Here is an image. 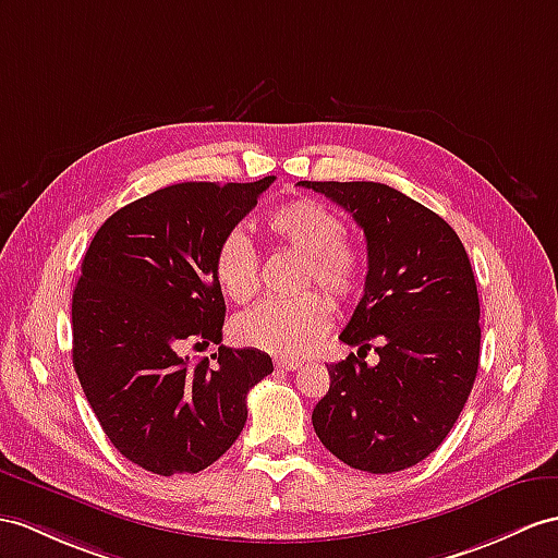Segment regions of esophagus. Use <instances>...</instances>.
Instances as JSON below:
<instances>
[{"mask_svg":"<svg viewBox=\"0 0 558 558\" xmlns=\"http://www.w3.org/2000/svg\"><path fill=\"white\" fill-rule=\"evenodd\" d=\"M275 364H277L279 372H295V369H301V366H303V362L289 360V357H279V360H275Z\"/></svg>","mask_w":558,"mask_h":558,"instance_id":"34e87169","label":"esophagus"}]
</instances>
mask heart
Wrapping results in <instances>:
<instances>
[{"mask_svg": "<svg viewBox=\"0 0 558 558\" xmlns=\"http://www.w3.org/2000/svg\"><path fill=\"white\" fill-rule=\"evenodd\" d=\"M265 234L277 248L303 257L301 287L315 283L336 303L355 298L364 281V257L355 243L343 236V222L331 208L315 198H293L265 217ZM215 279L234 303H248L257 293V257L241 232L222 239L215 253ZM331 303L317 291L291 301H267L243 312L234 322L241 343L301 357L329 331Z\"/></svg>", "mask_w": 558, "mask_h": 558, "instance_id": "b5f03b06", "label": "heart"}]
</instances>
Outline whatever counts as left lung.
<instances>
[{"mask_svg":"<svg viewBox=\"0 0 558 558\" xmlns=\"http://www.w3.org/2000/svg\"><path fill=\"white\" fill-rule=\"evenodd\" d=\"M345 208L366 239L364 295L338 336L368 349L326 364L329 392L312 412L343 464L392 473L418 464L452 430L481 357V303L464 243L440 215L378 182H298Z\"/></svg>","mask_w":558,"mask_h":558,"instance_id":"8db88e82","label":"left lung"}]
</instances>
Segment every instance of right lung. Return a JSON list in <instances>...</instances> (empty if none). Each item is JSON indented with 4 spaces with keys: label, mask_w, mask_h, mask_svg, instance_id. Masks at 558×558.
Returning a JSON list of instances; mask_svg holds the SVG:
<instances>
[{
    "label": "right lung",
    "mask_w": 558,
    "mask_h": 558,
    "mask_svg": "<svg viewBox=\"0 0 558 558\" xmlns=\"http://www.w3.org/2000/svg\"><path fill=\"white\" fill-rule=\"evenodd\" d=\"M275 177L182 182L120 208L94 234L73 291V366L116 450L158 475L198 473L246 426V396L275 372L267 352L217 348L225 298L215 253Z\"/></svg>",
    "instance_id": "add662e5"
}]
</instances>
